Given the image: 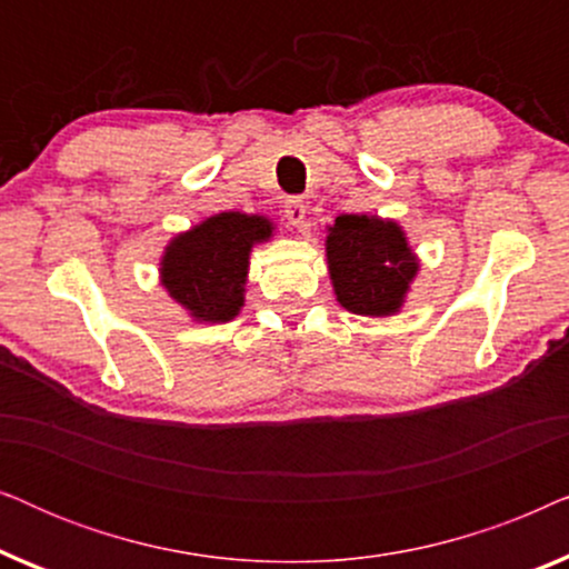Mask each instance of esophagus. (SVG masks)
Listing matches in <instances>:
<instances>
[{
  "label": "esophagus",
  "mask_w": 569,
  "mask_h": 569,
  "mask_svg": "<svg viewBox=\"0 0 569 569\" xmlns=\"http://www.w3.org/2000/svg\"><path fill=\"white\" fill-rule=\"evenodd\" d=\"M306 214H308V207L302 199L292 197L284 201V217L290 220V224H295V228H306Z\"/></svg>",
  "instance_id": "34e87169"
}]
</instances>
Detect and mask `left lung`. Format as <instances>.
<instances>
[{
	"label": "left lung",
	"mask_w": 569,
	"mask_h": 569,
	"mask_svg": "<svg viewBox=\"0 0 569 569\" xmlns=\"http://www.w3.org/2000/svg\"><path fill=\"white\" fill-rule=\"evenodd\" d=\"M326 267L341 308L388 318L401 313L419 274V256L391 217L339 214L326 224Z\"/></svg>",
	"instance_id": "8db88e82"
}]
</instances>
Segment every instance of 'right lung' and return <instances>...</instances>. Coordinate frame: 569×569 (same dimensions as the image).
<instances>
[{"label": "right lung", "mask_w": 569, "mask_h": 569, "mask_svg": "<svg viewBox=\"0 0 569 569\" xmlns=\"http://www.w3.org/2000/svg\"><path fill=\"white\" fill-rule=\"evenodd\" d=\"M274 232L277 224L267 214L230 209L207 217L162 248L160 284L193 323H228L246 306L251 251L269 243Z\"/></svg>", "instance_id": "right-lung-1"}]
</instances>
